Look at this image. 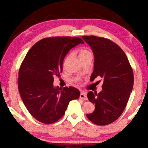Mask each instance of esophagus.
I'll return each mask as SVG.
<instances>
[{
  "instance_id": "34e87169",
  "label": "esophagus",
  "mask_w": 148,
  "mask_h": 148,
  "mask_svg": "<svg viewBox=\"0 0 148 148\" xmlns=\"http://www.w3.org/2000/svg\"><path fill=\"white\" fill-rule=\"evenodd\" d=\"M80 98L83 99V100H87L86 93L84 92H81V94H80Z\"/></svg>"
}]
</instances>
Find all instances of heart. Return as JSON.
<instances>
[{"instance_id": "heart-1", "label": "heart", "mask_w": 148, "mask_h": 148, "mask_svg": "<svg viewBox=\"0 0 148 148\" xmlns=\"http://www.w3.org/2000/svg\"><path fill=\"white\" fill-rule=\"evenodd\" d=\"M78 55H79V59L81 60L83 59V58L92 54H91V52L89 51L88 50L86 49V48H81V49H79L78 50Z\"/></svg>"}]
</instances>
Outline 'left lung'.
Listing matches in <instances>:
<instances>
[{
    "mask_svg": "<svg viewBox=\"0 0 148 148\" xmlns=\"http://www.w3.org/2000/svg\"><path fill=\"white\" fill-rule=\"evenodd\" d=\"M94 55V69L90 77L103 79L102 90L87 94L95 110L86 115L91 122L107 125L114 122L124 111L134 84L132 68L124 51L113 41L96 36H83Z\"/></svg>",
    "mask_w": 148,
    "mask_h": 148,
    "instance_id": "1",
    "label": "left lung"
}]
</instances>
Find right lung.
Instances as JSON below:
<instances>
[{
    "label": "right lung",
    "instance_id": "obj_1",
    "mask_svg": "<svg viewBox=\"0 0 148 148\" xmlns=\"http://www.w3.org/2000/svg\"><path fill=\"white\" fill-rule=\"evenodd\" d=\"M84 41L79 37L45 38L29 50L19 70V94L27 110L45 124L58 121L64 115L70 101L79 98L74 87L63 89L53 85L54 77L62 72L63 62L72 48Z\"/></svg>",
    "mask_w": 148,
    "mask_h": 148
}]
</instances>
